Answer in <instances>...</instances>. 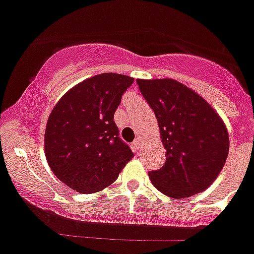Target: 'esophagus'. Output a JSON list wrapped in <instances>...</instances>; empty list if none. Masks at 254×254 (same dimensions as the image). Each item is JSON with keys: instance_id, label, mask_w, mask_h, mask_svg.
Masks as SVG:
<instances>
[{"instance_id": "1", "label": "esophagus", "mask_w": 254, "mask_h": 254, "mask_svg": "<svg viewBox=\"0 0 254 254\" xmlns=\"http://www.w3.org/2000/svg\"><path fill=\"white\" fill-rule=\"evenodd\" d=\"M140 146H141V138L137 137L133 141V147L134 149H140Z\"/></svg>"}]
</instances>
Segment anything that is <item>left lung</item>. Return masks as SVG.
I'll return each instance as SVG.
<instances>
[{"mask_svg": "<svg viewBox=\"0 0 254 254\" xmlns=\"http://www.w3.org/2000/svg\"><path fill=\"white\" fill-rule=\"evenodd\" d=\"M160 129L167 160L149 172L161 193L183 198L207 190L225 165L229 134L202 96L173 78L136 80Z\"/></svg>", "mask_w": 254, "mask_h": 254, "instance_id": "1", "label": "left lung"}]
</instances>
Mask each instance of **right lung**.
<instances>
[{
	"label": "right lung",
	"mask_w": 254,
	"mask_h": 254,
	"mask_svg": "<svg viewBox=\"0 0 254 254\" xmlns=\"http://www.w3.org/2000/svg\"><path fill=\"white\" fill-rule=\"evenodd\" d=\"M133 77L100 73L75 85L48 117L44 151L49 168L67 187L94 193L111 186L133 158L118 137L114 113Z\"/></svg>",
	"instance_id": "obj_1"
}]
</instances>
